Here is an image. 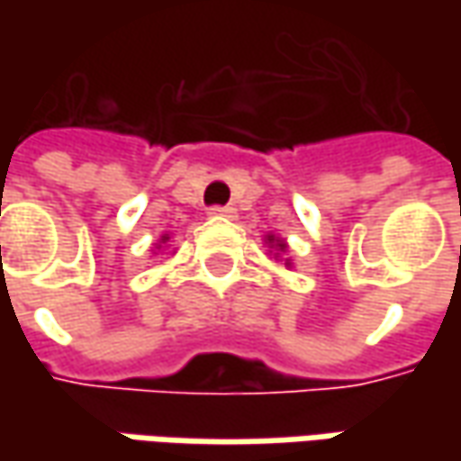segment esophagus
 <instances>
[{
	"label": "esophagus",
	"instance_id": "1",
	"mask_svg": "<svg viewBox=\"0 0 461 461\" xmlns=\"http://www.w3.org/2000/svg\"><path fill=\"white\" fill-rule=\"evenodd\" d=\"M210 215H215V218H236V207H212L210 210Z\"/></svg>",
	"mask_w": 461,
	"mask_h": 461
}]
</instances>
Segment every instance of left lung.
I'll return each instance as SVG.
<instances>
[{
    "mask_svg": "<svg viewBox=\"0 0 461 461\" xmlns=\"http://www.w3.org/2000/svg\"><path fill=\"white\" fill-rule=\"evenodd\" d=\"M264 243L269 246V254L275 251L276 261L282 258V254H287V240L279 239V236H275V233H267V236H264ZM285 267H287V269H293V258L285 257Z\"/></svg>",
    "mask_w": 461,
    "mask_h": 461,
    "instance_id": "obj_1",
    "label": "left lung"
}]
</instances>
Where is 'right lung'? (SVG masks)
I'll use <instances>...</instances> for the list:
<instances>
[{"label": "right lung", "mask_w": 461, "mask_h": 461, "mask_svg": "<svg viewBox=\"0 0 461 461\" xmlns=\"http://www.w3.org/2000/svg\"><path fill=\"white\" fill-rule=\"evenodd\" d=\"M167 243H168V233H164V236H161V240H158V243L153 246V254H156V251H161V249H164Z\"/></svg>", "instance_id": "right-lung-1"}]
</instances>
